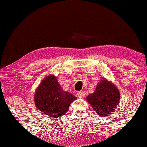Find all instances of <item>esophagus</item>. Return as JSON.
Returning <instances> with one entry per match:
<instances>
[{
	"label": "esophagus",
	"mask_w": 147,
	"mask_h": 147,
	"mask_svg": "<svg viewBox=\"0 0 147 147\" xmlns=\"http://www.w3.org/2000/svg\"><path fill=\"white\" fill-rule=\"evenodd\" d=\"M85 95H86V93H85L84 91L77 92V97H78L79 98H83L85 96Z\"/></svg>",
	"instance_id": "obj_1"
}]
</instances>
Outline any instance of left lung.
Returning <instances> with one entry per match:
<instances>
[{
  "mask_svg": "<svg viewBox=\"0 0 147 147\" xmlns=\"http://www.w3.org/2000/svg\"><path fill=\"white\" fill-rule=\"evenodd\" d=\"M120 98L117 87L104 78L98 84L96 91L87 96L86 100L96 114L100 117H106L117 109Z\"/></svg>",
  "mask_w": 147,
  "mask_h": 147,
  "instance_id": "left-lung-1",
  "label": "left lung"
}]
</instances>
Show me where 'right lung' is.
Here are the masks:
<instances>
[{"label": "right lung", "mask_w": 147, "mask_h": 147, "mask_svg": "<svg viewBox=\"0 0 147 147\" xmlns=\"http://www.w3.org/2000/svg\"><path fill=\"white\" fill-rule=\"evenodd\" d=\"M76 97L63 90L54 75L46 77L36 88L34 102L37 108L49 118H58L67 112Z\"/></svg>", "instance_id": "add662e5"}]
</instances>
